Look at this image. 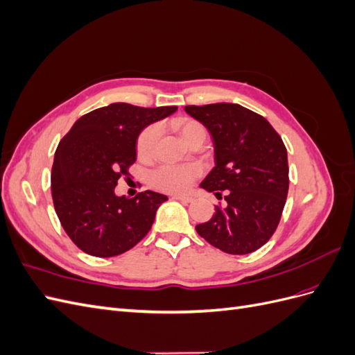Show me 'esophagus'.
<instances>
[{"mask_svg": "<svg viewBox=\"0 0 355 355\" xmlns=\"http://www.w3.org/2000/svg\"><path fill=\"white\" fill-rule=\"evenodd\" d=\"M171 198H173V200H179V201H182V202H191V201H192L191 197H188V196H180V194H173V196H171Z\"/></svg>", "mask_w": 355, "mask_h": 355, "instance_id": "34e87169", "label": "esophagus"}]
</instances>
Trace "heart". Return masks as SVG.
I'll return each instance as SVG.
<instances>
[{
	"instance_id": "heart-1",
	"label": "heart",
	"mask_w": 355,
	"mask_h": 355,
	"mask_svg": "<svg viewBox=\"0 0 355 355\" xmlns=\"http://www.w3.org/2000/svg\"><path fill=\"white\" fill-rule=\"evenodd\" d=\"M178 127L187 142H189L192 137L198 135H206L204 127L194 120H180L178 123ZM159 133L161 128L158 124H151L144 128L136 141V153L139 157L149 158L154 155ZM200 167L194 164H164L155 168L149 179H151V184L158 189L168 192H182L187 191L192 185V182L200 176Z\"/></svg>"
}]
</instances>
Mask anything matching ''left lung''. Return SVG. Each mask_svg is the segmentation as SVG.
<instances>
[{"label":"left lung","mask_w":355,"mask_h":355,"mask_svg":"<svg viewBox=\"0 0 355 355\" xmlns=\"http://www.w3.org/2000/svg\"><path fill=\"white\" fill-rule=\"evenodd\" d=\"M185 111L213 139L214 167L200 187L216 198L223 191L227 201L196 230L225 253H252L280 223L288 192L287 149L262 115L241 105H189Z\"/></svg>","instance_id":"1"}]
</instances>
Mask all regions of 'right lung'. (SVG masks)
<instances>
[{
	"label": "right lung",
	"mask_w": 355,
	"mask_h": 355,
	"mask_svg": "<svg viewBox=\"0 0 355 355\" xmlns=\"http://www.w3.org/2000/svg\"><path fill=\"white\" fill-rule=\"evenodd\" d=\"M176 110L111 103L78 118L59 142L51 167L53 204L63 230L84 253L121 254L151 230L167 197L154 191L116 197L114 189L136 161L139 133Z\"/></svg>",
	"instance_id": "obj_1"
}]
</instances>
